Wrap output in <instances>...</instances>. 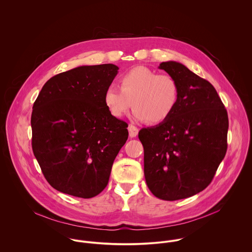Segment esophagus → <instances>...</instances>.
Listing matches in <instances>:
<instances>
[{"instance_id":"34e87169","label":"esophagus","mask_w":252,"mask_h":252,"mask_svg":"<svg viewBox=\"0 0 252 252\" xmlns=\"http://www.w3.org/2000/svg\"><path fill=\"white\" fill-rule=\"evenodd\" d=\"M128 130H129V136H130V138H135V137H137V135H138V133H139V129H138L136 126H134V125H129Z\"/></svg>"}]
</instances>
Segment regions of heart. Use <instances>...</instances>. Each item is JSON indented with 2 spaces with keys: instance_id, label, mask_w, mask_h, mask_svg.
I'll return each instance as SVG.
<instances>
[{
  "instance_id": "b5f03b06",
  "label": "heart",
  "mask_w": 252,
  "mask_h": 252,
  "mask_svg": "<svg viewBox=\"0 0 252 252\" xmlns=\"http://www.w3.org/2000/svg\"><path fill=\"white\" fill-rule=\"evenodd\" d=\"M119 83L120 89L109 85L104 94L105 105L115 118L133 107L135 120L156 125L166 121L178 105L180 86L170 74L140 66L122 74Z\"/></svg>"
}]
</instances>
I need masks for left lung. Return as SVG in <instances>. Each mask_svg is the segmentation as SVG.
Returning <instances> with one entry per match:
<instances>
[{
	"label": "left lung",
	"mask_w": 252,
	"mask_h": 252,
	"mask_svg": "<svg viewBox=\"0 0 252 252\" xmlns=\"http://www.w3.org/2000/svg\"><path fill=\"white\" fill-rule=\"evenodd\" d=\"M159 69L179 83L180 97L164 122L139 132L144 177L151 193L165 201L191 197L208 187L227 151L228 114L216 88L184 65Z\"/></svg>",
	"instance_id": "1"
}]
</instances>
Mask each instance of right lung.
<instances>
[{"mask_svg":"<svg viewBox=\"0 0 252 252\" xmlns=\"http://www.w3.org/2000/svg\"><path fill=\"white\" fill-rule=\"evenodd\" d=\"M113 64L81 66L48 79L31 116L32 148L56 190L89 199L108 185L113 161L128 139V124L104 102L117 74Z\"/></svg>","mask_w":252,"mask_h":252,"instance_id":"1","label":"right lung"}]
</instances>
